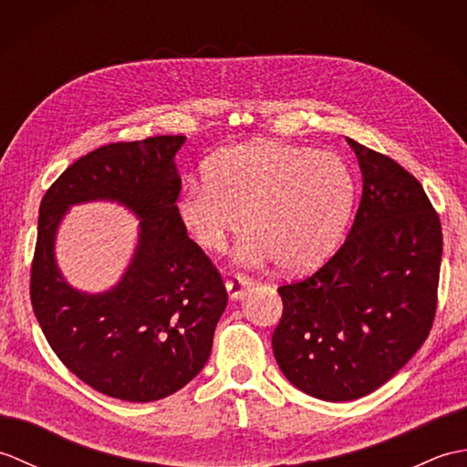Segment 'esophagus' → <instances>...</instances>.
Wrapping results in <instances>:
<instances>
[{
  "label": "esophagus",
  "instance_id": "obj_1",
  "mask_svg": "<svg viewBox=\"0 0 467 467\" xmlns=\"http://www.w3.org/2000/svg\"><path fill=\"white\" fill-rule=\"evenodd\" d=\"M249 286H251V279L249 276H244L243 273H236L226 281V291L231 295V299H241Z\"/></svg>",
  "mask_w": 467,
  "mask_h": 467
}]
</instances>
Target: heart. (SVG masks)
I'll list each match as a JSON object with an SVG mask.
<instances>
[{
	"mask_svg": "<svg viewBox=\"0 0 467 467\" xmlns=\"http://www.w3.org/2000/svg\"><path fill=\"white\" fill-rule=\"evenodd\" d=\"M191 184L178 216L196 244L221 253L241 231L244 261L271 259L285 271L319 265L339 243L353 206V178L329 150L256 140L224 148Z\"/></svg>",
	"mask_w": 467,
	"mask_h": 467,
	"instance_id": "obj_1",
	"label": "heart"
}]
</instances>
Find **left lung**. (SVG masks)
Wrapping results in <instances>:
<instances>
[{"label": "left lung", "mask_w": 467, "mask_h": 467, "mask_svg": "<svg viewBox=\"0 0 467 467\" xmlns=\"http://www.w3.org/2000/svg\"><path fill=\"white\" fill-rule=\"evenodd\" d=\"M363 194L345 243L319 271L279 286L275 359L325 401L375 391L428 339L438 309L441 223L418 178L347 138Z\"/></svg>", "instance_id": "8db88e82"}]
</instances>
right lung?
<instances>
[{"label":"right lung","instance_id":"add662e5","mask_svg":"<svg viewBox=\"0 0 467 467\" xmlns=\"http://www.w3.org/2000/svg\"><path fill=\"white\" fill-rule=\"evenodd\" d=\"M184 136L112 142L67 166L39 204L29 275L36 319L57 359L92 389L156 401L198 375L226 306L223 276L178 216L174 154ZM118 200L143 218L141 241L112 292L72 290L53 261V236L69 203Z\"/></svg>","mask_w":467,"mask_h":467}]
</instances>
